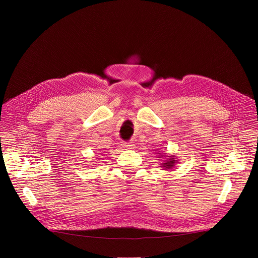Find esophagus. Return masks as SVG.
Masks as SVG:
<instances>
[{"mask_svg":"<svg viewBox=\"0 0 258 258\" xmlns=\"http://www.w3.org/2000/svg\"><path fill=\"white\" fill-rule=\"evenodd\" d=\"M122 146L125 147L126 150H132V148H134V143L133 142H123Z\"/></svg>","mask_w":258,"mask_h":258,"instance_id":"1","label":"esophagus"}]
</instances>
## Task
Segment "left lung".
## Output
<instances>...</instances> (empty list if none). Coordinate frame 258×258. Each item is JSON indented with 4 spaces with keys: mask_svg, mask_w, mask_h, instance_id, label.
<instances>
[{
    "mask_svg": "<svg viewBox=\"0 0 258 258\" xmlns=\"http://www.w3.org/2000/svg\"><path fill=\"white\" fill-rule=\"evenodd\" d=\"M168 157H169V159H167V160L165 161V163H163V166H162V167H164L165 169H170V168H172L175 162H177V161L174 160L173 157H170V156H168Z\"/></svg>",
    "mask_w": 258,
    "mask_h": 258,
    "instance_id": "1",
    "label": "left lung"
}]
</instances>
